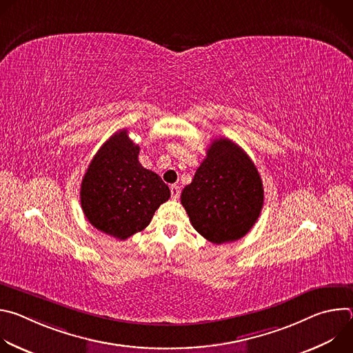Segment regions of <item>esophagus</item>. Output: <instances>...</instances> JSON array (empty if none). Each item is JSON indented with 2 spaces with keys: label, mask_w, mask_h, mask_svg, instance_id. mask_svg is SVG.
Returning a JSON list of instances; mask_svg holds the SVG:
<instances>
[{
  "label": "esophagus",
  "mask_w": 353,
  "mask_h": 353,
  "mask_svg": "<svg viewBox=\"0 0 353 353\" xmlns=\"http://www.w3.org/2000/svg\"><path fill=\"white\" fill-rule=\"evenodd\" d=\"M170 192H172V198H173L174 201L179 199V196H180V187H179L177 184L170 185Z\"/></svg>",
  "instance_id": "1"
}]
</instances>
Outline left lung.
Masks as SVG:
<instances>
[{
  "label": "left lung",
  "mask_w": 353,
  "mask_h": 353,
  "mask_svg": "<svg viewBox=\"0 0 353 353\" xmlns=\"http://www.w3.org/2000/svg\"><path fill=\"white\" fill-rule=\"evenodd\" d=\"M192 228L214 244L245 236L257 222L263 180L244 150L228 138L214 139L192 181L181 192Z\"/></svg>",
  "instance_id": "left-lung-1"
}]
</instances>
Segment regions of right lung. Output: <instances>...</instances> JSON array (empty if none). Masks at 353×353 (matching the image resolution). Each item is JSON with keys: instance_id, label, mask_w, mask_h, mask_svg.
Segmentation results:
<instances>
[{"instance_id": "add662e5", "label": "right lung", "mask_w": 353, "mask_h": 353, "mask_svg": "<svg viewBox=\"0 0 353 353\" xmlns=\"http://www.w3.org/2000/svg\"><path fill=\"white\" fill-rule=\"evenodd\" d=\"M138 154L128 131H117L97 150L81 184V205L89 223L120 240L143 230L170 198L168 184L139 163Z\"/></svg>"}]
</instances>
